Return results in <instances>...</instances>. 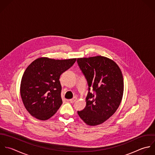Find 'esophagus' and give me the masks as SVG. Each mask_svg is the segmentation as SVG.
Instances as JSON below:
<instances>
[{"mask_svg": "<svg viewBox=\"0 0 155 155\" xmlns=\"http://www.w3.org/2000/svg\"><path fill=\"white\" fill-rule=\"evenodd\" d=\"M77 100V97H74V98H72V99L68 100V101H69V102L71 103H74Z\"/></svg>", "mask_w": 155, "mask_h": 155, "instance_id": "1", "label": "esophagus"}]
</instances>
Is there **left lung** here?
I'll return each instance as SVG.
<instances>
[{
  "label": "left lung",
  "instance_id": "1",
  "mask_svg": "<svg viewBox=\"0 0 155 155\" xmlns=\"http://www.w3.org/2000/svg\"><path fill=\"white\" fill-rule=\"evenodd\" d=\"M78 64L89 85L86 105L78 111L80 118L89 126L105 122L119 107L124 92V80L118 65L112 59L97 55L77 58Z\"/></svg>",
  "mask_w": 155,
  "mask_h": 155
}]
</instances>
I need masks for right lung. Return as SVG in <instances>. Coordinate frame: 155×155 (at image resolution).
Returning <instances> with one entry per match:
<instances>
[{"mask_svg":"<svg viewBox=\"0 0 155 155\" xmlns=\"http://www.w3.org/2000/svg\"><path fill=\"white\" fill-rule=\"evenodd\" d=\"M77 58L55 60L40 57L26 69L20 83V96L27 111L34 118L47 120L62 104L60 77Z\"/></svg>","mask_w":155,"mask_h":155,"instance_id":"add662e5","label":"right lung"}]
</instances>
